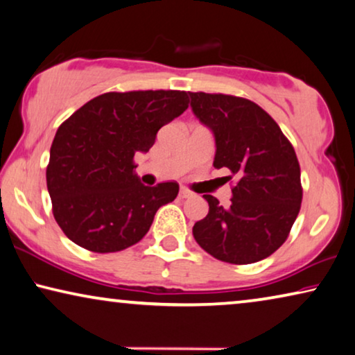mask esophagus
I'll list each match as a JSON object with an SVG mask.
<instances>
[{"mask_svg": "<svg viewBox=\"0 0 355 355\" xmlns=\"http://www.w3.org/2000/svg\"><path fill=\"white\" fill-rule=\"evenodd\" d=\"M180 198H182V199H187V198H191V196H193V193H189L188 191V189H184V188H182V189H180Z\"/></svg>", "mask_w": 355, "mask_h": 355, "instance_id": "obj_1", "label": "esophagus"}]
</instances>
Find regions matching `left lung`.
Listing matches in <instances>:
<instances>
[{
  "instance_id": "left-lung-1",
  "label": "left lung",
  "mask_w": 355,
  "mask_h": 355,
  "mask_svg": "<svg viewBox=\"0 0 355 355\" xmlns=\"http://www.w3.org/2000/svg\"><path fill=\"white\" fill-rule=\"evenodd\" d=\"M196 118L215 139L214 167L237 175L230 207L210 194L209 214L193 236L216 260L250 264L284 244L301 207L295 150L276 121L257 103L225 94L189 92Z\"/></svg>"
}]
</instances>
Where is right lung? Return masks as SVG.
<instances>
[{
	"mask_svg": "<svg viewBox=\"0 0 355 355\" xmlns=\"http://www.w3.org/2000/svg\"><path fill=\"white\" fill-rule=\"evenodd\" d=\"M188 92H107L63 123L46 171L54 218L68 239L97 253L119 252L144 239L178 183L145 187L134 156L148 153L162 125L188 108Z\"/></svg>",
	"mask_w": 355,
	"mask_h": 355,
	"instance_id": "right-lung-1",
	"label": "right lung"
}]
</instances>
